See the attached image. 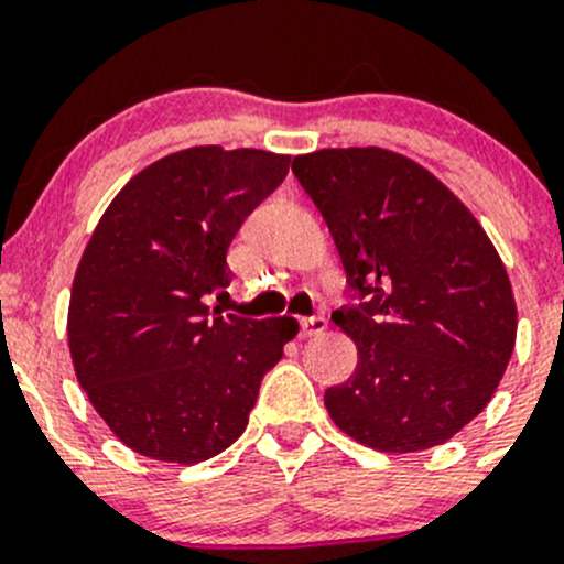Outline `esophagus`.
Wrapping results in <instances>:
<instances>
[{
  "label": "esophagus",
  "mask_w": 564,
  "mask_h": 564,
  "mask_svg": "<svg viewBox=\"0 0 564 564\" xmlns=\"http://www.w3.org/2000/svg\"><path fill=\"white\" fill-rule=\"evenodd\" d=\"M325 327H327L325 316H305V319L300 322V336L303 338L319 336V333H325Z\"/></svg>",
  "instance_id": "34e87169"
}]
</instances>
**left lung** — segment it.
Masks as SVG:
<instances>
[{
  "mask_svg": "<svg viewBox=\"0 0 564 564\" xmlns=\"http://www.w3.org/2000/svg\"><path fill=\"white\" fill-rule=\"evenodd\" d=\"M292 171L325 217L358 308L333 322L358 366L325 391L333 424L388 455L455 438L494 399L518 333L512 283L466 204L397 151L322 149Z\"/></svg>",
  "mask_w": 564,
  "mask_h": 564,
  "instance_id": "left-lung-1",
  "label": "left lung"
}]
</instances>
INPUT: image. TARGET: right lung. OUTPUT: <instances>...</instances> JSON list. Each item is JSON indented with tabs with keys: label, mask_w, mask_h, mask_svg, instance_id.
<instances>
[{
	"label": "right lung",
	"mask_w": 564,
	"mask_h": 564,
	"mask_svg": "<svg viewBox=\"0 0 564 564\" xmlns=\"http://www.w3.org/2000/svg\"><path fill=\"white\" fill-rule=\"evenodd\" d=\"M289 154L195 145L112 198L76 267L68 349L87 399L137 455L195 466L248 427L297 319L223 316L228 245L286 178Z\"/></svg>",
	"instance_id": "1"
}]
</instances>
